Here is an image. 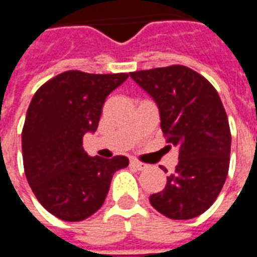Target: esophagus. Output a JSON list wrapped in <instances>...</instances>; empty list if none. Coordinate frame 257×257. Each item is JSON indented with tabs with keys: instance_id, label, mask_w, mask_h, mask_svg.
Here are the masks:
<instances>
[{
	"instance_id": "esophagus-1",
	"label": "esophagus",
	"mask_w": 257,
	"mask_h": 257,
	"mask_svg": "<svg viewBox=\"0 0 257 257\" xmlns=\"http://www.w3.org/2000/svg\"><path fill=\"white\" fill-rule=\"evenodd\" d=\"M131 167L135 168V169H138V171H143V169L147 168V165L143 164V162L138 161V160H131Z\"/></svg>"
}]
</instances>
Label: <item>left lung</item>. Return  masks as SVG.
<instances>
[{
    "label": "left lung",
    "mask_w": 257,
    "mask_h": 257,
    "mask_svg": "<svg viewBox=\"0 0 257 257\" xmlns=\"http://www.w3.org/2000/svg\"><path fill=\"white\" fill-rule=\"evenodd\" d=\"M129 74L154 99L164 136L179 149L175 172L165 189L150 195V204L173 220L197 217L216 201L230 167L231 134L219 93L180 64Z\"/></svg>",
    "instance_id": "1"
}]
</instances>
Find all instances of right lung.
<instances>
[{"label":"right lung","mask_w":257,"mask_h":257,"mask_svg":"<svg viewBox=\"0 0 257 257\" xmlns=\"http://www.w3.org/2000/svg\"><path fill=\"white\" fill-rule=\"evenodd\" d=\"M128 77L70 70L31 99L22 131L26 178L40 204L60 220L81 221L100 209L114 172L128 167L126 157H89L82 147L84 135L97 129L106 97Z\"/></svg>","instance_id":"right-lung-1"}]
</instances>
